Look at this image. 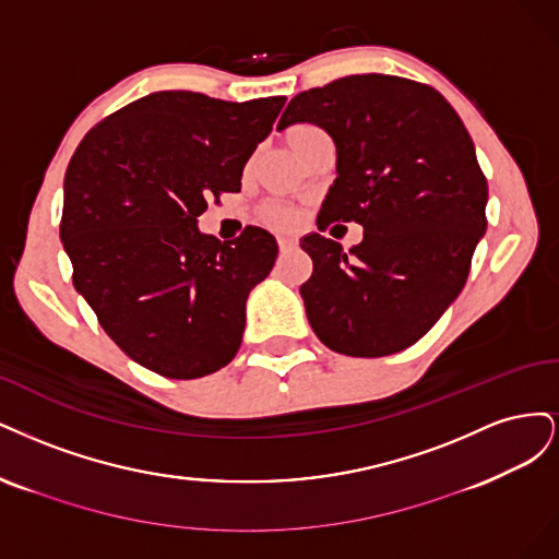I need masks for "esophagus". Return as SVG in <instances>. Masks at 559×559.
I'll return each mask as SVG.
<instances>
[{
	"label": "esophagus",
	"instance_id": "1",
	"mask_svg": "<svg viewBox=\"0 0 559 559\" xmlns=\"http://www.w3.org/2000/svg\"><path fill=\"white\" fill-rule=\"evenodd\" d=\"M278 248L283 250V253H285V250H293V248H297V239H293V237H281V239H278Z\"/></svg>",
	"mask_w": 559,
	"mask_h": 559
}]
</instances>
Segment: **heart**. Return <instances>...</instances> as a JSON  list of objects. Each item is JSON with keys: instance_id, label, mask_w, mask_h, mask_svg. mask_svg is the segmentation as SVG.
I'll return each instance as SVG.
<instances>
[{"instance_id": "1", "label": "heart", "mask_w": 559, "mask_h": 559, "mask_svg": "<svg viewBox=\"0 0 559 559\" xmlns=\"http://www.w3.org/2000/svg\"><path fill=\"white\" fill-rule=\"evenodd\" d=\"M311 132H316V128H311V124H293V128L285 132L287 146L295 148L297 143L306 134H311ZM260 221L264 225H269V227H274V229H290L297 223V215L290 209H285V206H264L262 213H260Z\"/></svg>"}]
</instances>
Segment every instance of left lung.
Returning a JSON list of instances; mask_svg holds the SVG:
<instances>
[{
  "instance_id": "left-lung-1",
  "label": "left lung",
  "mask_w": 559,
  "mask_h": 559,
  "mask_svg": "<svg viewBox=\"0 0 559 559\" xmlns=\"http://www.w3.org/2000/svg\"><path fill=\"white\" fill-rule=\"evenodd\" d=\"M295 122L318 124L336 146L318 229L365 227L348 253L318 231L299 241L313 260L299 287L306 318L334 353H400L457 299L488 225V181L474 141L435 87L385 74L299 93L278 130Z\"/></svg>"
}]
</instances>
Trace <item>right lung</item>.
Masks as SVG:
<instances>
[{
  "instance_id": "obj_1",
  "label": "right lung",
  "mask_w": 559,
  "mask_h": 559,
  "mask_svg": "<svg viewBox=\"0 0 559 559\" xmlns=\"http://www.w3.org/2000/svg\"><path fill=\"white\" fill-rule=\"evenodd\" d=\"M285 97L223 102L162 90L85 134L64 176L60 239L74 287L136 365L202 378L229 365L246 299L272 272L276 239L262 227L221 241L197 218L272 132Z\"/></svg>"
}]
</instances>
